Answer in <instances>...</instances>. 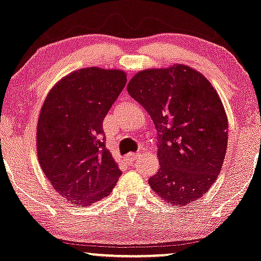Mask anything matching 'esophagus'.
Returning a JSON list of instances; mask_svg holds the SVG:
<instances>
[{"instance_id": "obj_1", "label": "esophagus", "mask_w": 261, "mask_h": 261, "mask_svg": "<svg viewBox=\"0 0 261 261\" xmlns=\"http://www.w3.org/2000/svg\"><path fill=\"white\" fill-rule=\"evenodd\" d=\"M138 155H140V153H130V154H127L126 155V161H127L128 164H133L134 161L137 159Z\"/></svg>"}]
</instances>
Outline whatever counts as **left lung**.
<instances>
[{
	"label": "left lung",
	"instance_id": "1",
	"mask_svg": "<svg viewBox=\"0 0 261 261\" xmlns=\"http://www.w3.org/2000/svg\"><path fill=\"white\" fill-rule=\"evenodd\" d=\"M126 89L158 131L160 169L150 188L170 204L200 199L216 182L227 147V118L216 89L179 64L138 72Z\"/></svg>",
	"mask_w": 261,
	"mask_h": 261
}]
</instances>
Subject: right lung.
<instances>
[{
  "label": "right lung",
  "mask_w": 261,
  "mask_h": 261,
  "mask_svg": "<svg viewBox=\"0 0 261 261\" xmlns=\"http://www.w3.org/2000/svg\"><path fill=\"white\" fill-rule=\"evenodd\" d=\"M125 84L121 70L82 68L58 82L43 103L37 124L39 165L53 188L74 206L108 196L120 177L102 124Z\"/></svg>",
  "instance_id": "add662e5"
}]
</instances>
